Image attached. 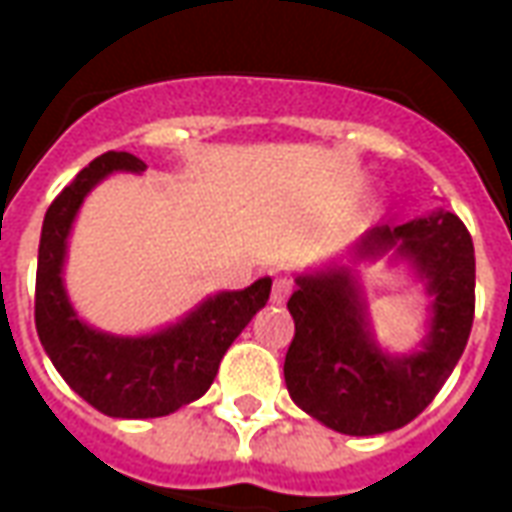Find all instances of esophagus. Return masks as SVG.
I'll use <instances>...</instances> for the list:
<instances>
[{"mask_svg":"<svg viewBox=\"0 0 512 512\" xmlns=\"http://www.w3.org/2000/svg\"><path fill=\"white\" fill-rule=\"evenodd\" d=\"M290 293H293V279L290 277L274 279V288H271V301H274V304H285Z\"/></svg>","mask_w":512,"mask_h":512,"instance_id":"esophagus-1","label":"esophagus"}]
</instances>
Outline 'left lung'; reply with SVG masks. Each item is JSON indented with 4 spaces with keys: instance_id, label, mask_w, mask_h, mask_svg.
I'll return each instance as SVG.
<instances>
[{
    "instance_id": "1",
    "label": "left lung",
    "mask_w": 512,
    "mask_h": 512,
    "mask_svg": "<svg viewBox=\"0 0 512 512\" xmlns=\"http://www.w3.org/2000/svg\"><path fill=\"white\" fill-rule=\"evenodd\" d=\"M406 265L431 296L426 337L406 355L375 340L358 266ZM296 323L285 356L293 403L345 436H378L422 414L458 365L474 318L472 235L450 211L378 224L345 255L296 274Z\"/></svg>"
}]
</instances>
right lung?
<instances>
[{
	"label": "right lung",
	"mask_w": 512,
	"mask_h": 512,
	"mask_svg": "<svg viewBox=\"0 0 512 512\" xmlns=\"http://www.w3.org/2000/svg\"><path fill=\"white\" fill-rule=\"evenodd\" d=\"M147 164L109 150L90 161L51 202L38 249L35 326L51 365L73 392L106 417H167L208 392L227 354L255 312L266 307L271 277L244 290H219L156 332L112 334L84 321L65 288L73 224L87 194L115 172L142 175Z\"/></svg>",
	"instance_id": "right-lung-1"
}]
</instances>
